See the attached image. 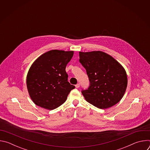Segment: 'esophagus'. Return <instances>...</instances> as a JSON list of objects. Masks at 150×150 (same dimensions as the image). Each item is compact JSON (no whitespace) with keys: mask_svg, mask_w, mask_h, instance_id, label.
<instances>
[{"mask_svg":"<svg viewBox=\"0 0 150 150\" xmlns=\"http://www.w3.org/2000/svg\"><path fill=\"white\" fill-rule=\"evenodd\" d=\"M80 87V84L79 83H77L76 85H75V87L76 88H79Z\"/></svg>","mask_w":150,"mask_h":150,"instance_id":"34e87169","label":"esophagus"}]
</instances>
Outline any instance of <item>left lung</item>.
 <instances>
[{"label": "left lung", "instance_id": "1", "mask_svg": "<svg viewBox=\"0 0 150 150\" xmlns=\"http://www.w3.org/2000/svg\"><path fill=\"white\" fill-rule=\"evenodd\" d=\"M79 54L90 82L88 90L81 92L86 101L101 109L110 108L120 101L127 84L123 67L101 51L79 52Z\"/></svg>", "mask_w": 150, "mask_h": 150}]
</instances>
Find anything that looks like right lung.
I'll list each match as a JSON object with an SVG mask.
<instances>
[{
  "mask_svg": "<svg viewBox=\"0 0 150 150\" xmlns=\"http://www.w3.org/2000/svg\"><path fill=\"white\" fill-rule=\"evenodd\" d=\"M74 51L52 50L38 57L27 76V87L33 101L38 106L53 110L65 102L75 87L68 81L65 68Z\"/></svg>",
  "mask_w": 150,
  "mask_h": 150,
  "instance_id": "add662e5",
  "label": "right lung"
}]
</instances>
